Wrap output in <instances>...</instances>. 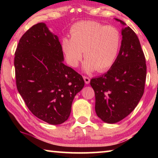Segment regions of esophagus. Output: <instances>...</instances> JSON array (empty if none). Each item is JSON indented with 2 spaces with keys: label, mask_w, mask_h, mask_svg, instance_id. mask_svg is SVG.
Wrapping results in <instances>:
<instances>
[{
  "label": "esophagus",
  "mask_w": 158,
  "mask_h": 158,
  "mask_svg": "<svg viewBox=\"0 0 158 158\" xmlns=\"http://www.w3.org/2000/svg\"><path fill=\"white\" fill-rule=\"evenodd\" d=\"M84 81L86 84H89L90 83V78L89 77H86V76H84Z\"/></svg>",
  "instance_id": "1"
}]
</instances>
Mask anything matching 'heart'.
Masks as SVG:
<instances>
[{
    "label": "heart",
    "instance_id": "1",
    "mask_svg": "<svg viewBox=\"0 0 158 158\" xmlns=\"http://www.w3.org/2000/svg\"><path fill=\"white\" fill-rule=\"evenodd\" d=\"M71 37H64L61 47L66 60L73 68L78 66L84 52V69L90 73L106 71L118 54L121 35L116 28L94 21H83L72 26Z\"/></svg>",
    "mask_w": 158,
    "mask_h": 158
}]
</instances>
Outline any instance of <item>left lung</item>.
I'll return each mask as SVG.
<instances>
[{
    "label": "left lung",
    "mask_w": 158,
    "mask_h": 158,
    "mask_svg": "<svg viewBox=\"0 0 158 158\" xmlns=\"http://www.w3.org/2000/svg\"><path fill=\"white\" fill-rule=\"evenodd\" d=\"M121 33V49L113 65L90 82L95 92L96 114L107 123L127 116L138 105L145 89L146 58L139 40L129 26L123 28Z\"/></svg>",
    "instance_id": "left-lung-1"
}]
</instances>
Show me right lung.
Instances as JSON below:
<instances>
[{
    "instance_id": "add662e5",
    "label": "right lung",
    "mask_w": 158,
    "mask_h": 158,
    "mask_svg": "<svg viewBox=\"0 0 158 158\" xmlns=\"http://www.w3.org/2000/svg\"><path fill=\"white\" fill-rule=\"evenodd\" d=\"M15 56L17 90L31 113L52 125L66 121L84 81L81 74L63 64L57 35L45 23H37L21 37Z\"/></svg>"
}]
</instances>
